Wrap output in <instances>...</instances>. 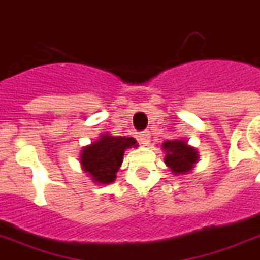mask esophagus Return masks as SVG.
<instances>
[{
	"instance_id": "34e87169",
	"label": "esophagus",
	"mask_w": 260,
	"mask_h": 260,
	"mask_svg": "<svg viewBox=\"0 0 260 260\" xmlns=\"http://www.w3.org/2000/svg\"><path fill=\"white\" fill-rule=\"evenodd\" d=\"M138 140H140V142L142 145H148L149 142H150V133L142 132L140 136H138Z\"/></svg>"
}]
</instances>
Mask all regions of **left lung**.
Segmentation results:
<instances>
[{
  "label": "left lung",
  "instance_id": "obj_1",
  "mask_svg": "<svg viewBox=\"0 0 260 260\" xmlns=\"http://www.w3.org/2000/svg\"><path fill=\"white\" fill-rule=\"evenodd\" d=\"M161 146L167 153L164 161L175 175H183L190 172L198 161L197 149L187 145L186 141H166Z\"/></svg>",
  "mask_w": 260,
  "mask_h": 260
}]
</instances>
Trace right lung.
Returning <instances> with one entry per match:
<instances>
[{"mask_svg": "<svg viewBox=\"0 0 260 260\" xmlns=\"http://www.w3.org/2000/svg\"><path fill=\"white\" fill-rule=\"evenodd\" d=\"M132 146H137V141L133 137L102 134L98 141L82 149L80 156L82 170L93 182L110 184L115 180L116 172L122 166L124 150Z\"/></svg>", "mask_w": 260, "mask_h": 260, "instance_id": "obj_1", "label": "right lung"}]
</instances>
